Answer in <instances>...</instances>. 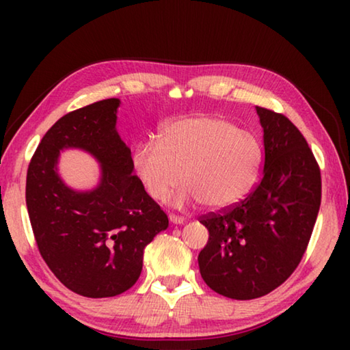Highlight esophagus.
I'll return each instance as SVG.
<instances>
[{"label":"esophagus","mask_w":350,"mask_h":350,"mask_svg":"<svg viewBox=\"0 0 350 350\" xmlns=\"http://www.w3.org/2000/svg\"><path fill=\"white\" fill-rule=\"evenodd\" d=\"M170 222L174 225H182V224H185V219L180 216H176V215H170Z\"/></svg>","instance_id":"esophagus-1"}]
</instances>
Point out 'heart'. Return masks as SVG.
I'll return each mask as SVG.
<instances>
[{
  "instance_id": "heart-1",
  "label": "heart",
  "mask_w": 350,
  "mask_h": 350,
  "mask_svg": "<svg viewBox=\"0 0 350 350\" xmlns=\"http://www.w3.org/2000/svg\"><path fill=\"white\" fill-rule=\"evenodd\" d=\"M262 162L256 134L213 116L170 122L161 142L145 140L133 152L134 174L151 199L163 200L183 180L187 187L171 204L202 202L213 211L230 208L250 194Z\"/></svg>"
}]
</instances>
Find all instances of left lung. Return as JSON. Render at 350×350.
Instances as JSON below:
<instances>
[{
  "label": "left lung",
  "mask_w": 350,
  "mask_h": 350,
  "mask_svg": "<svg viewBox=\"0 0 350 350\" xmlns=\"http://www.w3.org/2000/svg\"><path fill=\"white\" fill-rule=\"evenodd\" d=\"M264 170L256 188L222 215L200 219L208 242L199 253L206 286L232 299H254L298 267L321 204V173L303 134L282 114L256 106Z\"/></svg>",
  "instance_id": "1"
}]
</instances>
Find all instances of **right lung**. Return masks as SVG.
I'll return each instance as SVG.
<instances>
[{
    "mask_svg": "<svg viewBox=\"0 0 350 350\" xmlns=\"http://www.w3.org/2000/svg\"><path fill=\"white\" fill-rule=\"evenodd\" d=\"M118 98L63 116L41 139L27 170L26 205L38 250L62 284L88 298L131 288L145 247L168 217L134 176L131 150L117 133ZM80 149L100 165L96 187L77 190L57 171L62 150Z\"/></svg>",
    "mask_w": 350,
    "mask_h": 350,
    "instance_id": "1",
    "label": "right lung"
}]
</instances>
